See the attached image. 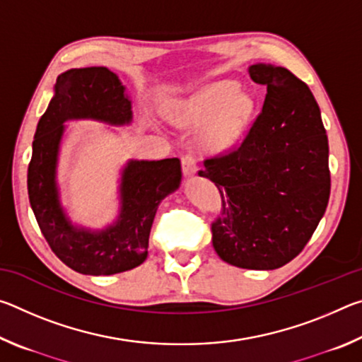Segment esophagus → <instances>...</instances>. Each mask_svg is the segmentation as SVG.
<instances>
[{
	"instance_id": "esophagus-1",
	"label": "esophagus",
	"mask_w": 362,
	"mask_h": 362,
	"mask_svg": "<svg viewBox=\"0 0 362 362\" xmlns=\"http://www.w3.org/2000/svg\"><path fill=\"white\" fill-rule=\"evenodd\" d=\"M198 163H196V158L193 155H185L182 158V170L187 177H192L198 173Z\"/></svg>"
}]
</instances>
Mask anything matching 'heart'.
Listing matches in <instances>:
<instances>
[{
  "label": "heart",
  "instance_id": "obj_1",
  "mask_svg": "<svg viewBox=\"0 0 362 362\" xmlns=\"http://www.w3.org/2000/svg\"><path fill=\"white\" fill-rule=\"evenodd\" d=\"M252 112L254 99L238 93L236 83L217 81L177 103L170 115L177 124L185 127L201 126L212 119L203 134V145L209 153H223L240 140Z\"/></svg>",
  "mask_w": 362,
  "mask_h": 362
}]
</instances>
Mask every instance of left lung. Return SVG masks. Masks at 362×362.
Instances as JSON below:
<instances>
[{
    "instance_id": "obj_1",
    "label": "left lung",
    "mask_w": 362,
    "mask_h": 362,
    "mask_svg": "<svg viewBox=\"0 0 362 362\" xmlns=\"http://www.w3.org/2000/svg\"><path fill=\"white\" fill-rule=\"evenodd\" d=\"M267 86L262 113L243 144L204 161L199 174L222 196L212 222L220 259L247 269H274L302 252L329 203V144L308 86L284 66H249Z\"/></svg>"
}]
</instances>
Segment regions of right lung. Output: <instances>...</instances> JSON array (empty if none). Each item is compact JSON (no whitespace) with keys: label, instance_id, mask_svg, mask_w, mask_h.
<instances>
[{"label":"right lung","instance_id":"add662e5","mask_svg":"<svg viewBox=\"0 0 362 362\" xmlns=\"http://www.w3.org/2000/svg\"><path fill=\"white\" fill-rule=\"evenodd\" d=\"M70 119L129 124L131 99L119 78L107 66L71 69L57 78L52 100L35 132L27 175L30 206L42 236L66 267L90 276L127 272L148 255L150 230L158 206L180 185V159H131L121 173L118 220L103 230L81 228L66 217L56 180L64 122Z\"/></svg>","mask_w":362,"mask_h":362}]
</instances>
